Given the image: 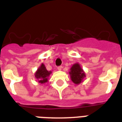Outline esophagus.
<instances>
[{
    "mask_svg": "<svg viewBox=\"0 0 122 122\" xmlns=\"http://www.w3.org/2000/svg\"><path fill=\"white\" fill-rule=\"evenodd\" d=\"M61 69H62V66H57V70H61Z\"/></svg>",
    "mask_w": 122,
    "mask_h": 122,
    "instance_id": "obj_1",
    "label": "esophagus"
}]
</instances>
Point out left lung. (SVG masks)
Segmentation results:
<instances>
[{
    "mask_svg": "<svg viewBox=\"0 0 122 122\" xmlns=\"http://www.w3.org/2000/svg\"><path fill=\"white\" fill-rule=\"evenodd\" d=\"M70 75L71 79L73 81V83L75 84H79L81 83L83 78L85 76V73L81 68V67L79 65V64L76 63L72 66V67L70 69Z\"/></svg>",
    "mask_w": 122,
    "mask_h": 122,
    "instance_id": "obj_1",
    "label": "left lung"
}]
</instances>
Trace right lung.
I'll list each match as a JSON object with an SVG mask.
<instances>
[{
  "label": "right lung",
  "instance_id": "obj_1",
  "mask_svg": "<svg viewBox=\"0 0 122 122\" xmlns=\"http://www.w3.org/2000/svg\"><path fill=\"white\" fill-rule=\"evenodd\" d=\"M51 73V71H48L46 70V67L44 64H42L41 67L38 69V70L35 73V76L36 78L38 79L39 83H44L47 81L48 76H49L50 74Z\"/></svg>",
  "mask_w": 122,
  "mask_h": 122
}]
</instances>
